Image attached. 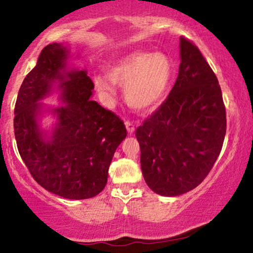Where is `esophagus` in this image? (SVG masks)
Segmentation results:
<instances>
[{
    "mask_svg": "<svg viewBox=\"0 0 253 253\" xmlns=\"http://www.w3.org/2000/svg\"><path fill=\"white\" fill-rule=\"evenodd\" d=\"M126 127L127 132H129V133H133L134 129H136V126H134V124H133L132 122H130V121H126Z\"/></svg>",
    "mask_w": 253,
    "mask_h": 253,
    "instance_id": "obj_1",
    "label": "esophagus"
}]
</instances>
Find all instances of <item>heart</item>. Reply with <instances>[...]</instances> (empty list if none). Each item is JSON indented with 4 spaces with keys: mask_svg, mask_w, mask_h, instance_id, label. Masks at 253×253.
Instances as JSON below:
<instances>
[{
    "mask_svg": "<svg viewBox=\"0 0 253 253\" xmlns=\"http://www.w3.org/2000/svg\"><path fill=\"white\" fill-rule=\"evenodd\" d=\"M172 65L167 55L132 51L120 57L107 69V75H96L94 85L100 94L112 99L114 84L124 87V99L138 112H151L160 105L171 79Z\"/></svg>",
    "mask_w": 253,
    "mask_h": 253,
    "instance_id": "b5f03b06",
    "label": "heart"
}]
</instances>
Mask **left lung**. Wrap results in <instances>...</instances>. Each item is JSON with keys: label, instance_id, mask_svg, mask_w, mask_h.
<instances>
[{"label": "left lung", "instance_id": "left-lung-1", "mask_svg": "<svg viewBox=\"0 0 253 253\" xmlns=\"http://www.w3.org/2000/svg\"><path fill=\"white\" fill-rule=\"evenodd\" d=\"M174 87L157 112L138 126L146 184L161 196L191 191L213 168L226 136V108L219 82L195 43L181 38Z\"/></svg>", "mask_w": 253, "mask_h": 253}]
</instances>
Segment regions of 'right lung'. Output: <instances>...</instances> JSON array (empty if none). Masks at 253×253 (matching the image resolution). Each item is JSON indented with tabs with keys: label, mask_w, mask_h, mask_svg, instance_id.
I'll use <instances>...</instances> for the list:
<instances>
[{
	"label": "right lung",
	"mask_w": 253,
	"mask_h": 253,
	"mask_svg": "<svg viewBox=\"0 0 253 253\" xmlns=\"http://www.w3.org/2000/svg\"><path fill=\"white\" fill-rule=\"evenodd\" d=\"M69 50L50 43L20 86L13 129L17 147L39 185L67 199H87L107 184L116 148L126 137L123 121L91 99L93 82L86 70H67ZM57 87L64 106L53 110V132L40 130L39 103Z\"/></svg>",
	"instance_id": "add662e5"
}]
</instances>
